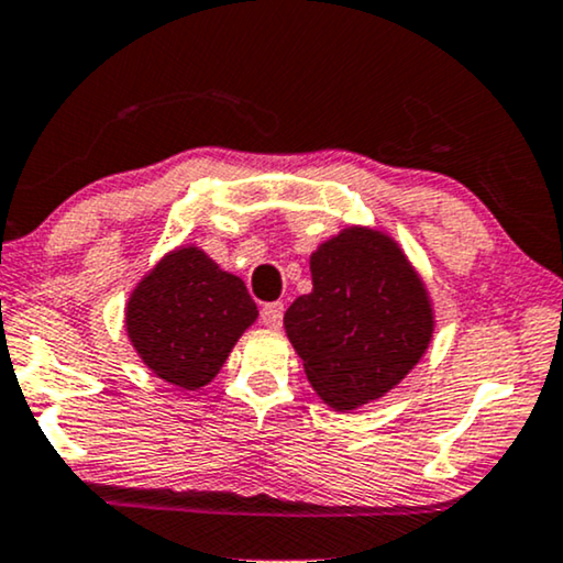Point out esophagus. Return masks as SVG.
<instances>
[{
	"instance_id": "obj_1",
	"label": "esophagus",
	"mask_w": 563,
	"mask_h": 563,
	"mask_svg": "<svg viewBox=\"0 0 563 563\" xmlns=\"http://www.w3.org/2000/svg\"><path fill=\"white\" fill-rule=\"evenodd\" d=\"M261 320L266 328H279L284 320V302H268L261 308Z\"/></svg>"
}]
</instances>
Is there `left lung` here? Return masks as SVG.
Instances as JSON below:
<instances>
[{"label":"left lung","instance_id":"1","mask_svg":"<svg viewBox=\"0 0 563 563\" xmlns=\"http://www.w3.org/2000/svg\"><path fill=\"white\" fill-rule=\"evenodd\" d=\"M312 291L284 312L305 375L335 411L383 398L424 356L434 312L393 238L346 228L310 255Z\"/></svg>","mask_w":563,"mask_h":563}]
</instances>
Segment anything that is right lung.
<instances>
[{
	"label": "right lung",
	"mask_w": 563,
	"mask_h": 563,
	"mask_svg": "<svg viewBox=\"0 0 563 563\" xmlns=\"http://www.w3.org/2000/svg\"><path fill=\"white\" fill-rule=\"evenodd\" d=\"M255 318L258 308L243 279L222 272L196 245L167 253L126 305L136 354L159 379L184 390H199L217 377Z\"/></svg>",
	"instance_id": "1"
}]
</instances>
